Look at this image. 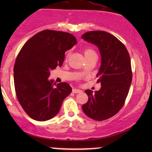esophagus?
Returning <instances> with one entry per match:
<instances>
[{"label":"esophagus","instance_id":"1","mask_svg":"<svg viewBox=\"0 0 152 152\" xmlns=\"http://www.w3.org/2000/svg\"><path fill=\"white\" fill-rule=\"evenodd\" d=\"M72 92L74 94H78V93H81V92H82V91L80 89H78V88H74V89L72 90Z\"/></svg>","mask_w":152,"mask_h":152}]
</instances>
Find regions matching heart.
Here are the masks:
<instances>
[{
    "label": "heart",
    "instance_id": "obj_1",
    "mask_svg": "<svg viewBox=\"0 0 152 152\" xmlns=\"http://www.w3.org/2000/svg\"><path fill=\"white\" fill-rule=\"evenodd\" d=\"M83 52H84V55H85V56H86V58H88V57H89L92 55H94V54H96V52L91 48H85L84 51ZM69 55H70V53L69 52V53H67V55H66V58H68V57L69 56Z\"/></svg>",
    "mask_w": 152,
    "mask_h": 152
}]
</instances>
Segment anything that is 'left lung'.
<instances>
[{
    "instance_id": "left-lung-1",
    "label": "left lung",
    "mask_w": 152,
    "mask_h": 152,
    "mask_svg": "<svg viewBox=\"0 0 152 152\" xmlns=\"http://www.w3.org/2000/svg\"><path fill=\"white\" fill-rule=\"evenodd\" d=\"M81 38L98 46L102 57L96 75L102 87L95 92L85 91L88 100L82 109L89 118L103 121L117 114L124 105L132 80L129 54L123 43L106 31H89Z\"/></svg>"
}]
</instances>
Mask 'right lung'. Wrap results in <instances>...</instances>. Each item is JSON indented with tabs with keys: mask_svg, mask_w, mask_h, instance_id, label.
I'll return each mask as SVG.
<instances>
[{
	"mask_svg": "<svg viewBox=\"0 0 152 152\" xmlns=\"http://www.w3.org/2000/svg\"><path fill=\"white\" fill-rule=\"evenodd\" d=\"M76 43L69 33L43 30L28 40L18 53L13 69L15 94L33 119L43 121L54 117L71 94L70 85H56L48 76L50 71L62 66L65 52Z\"/></svg>",
	"mask_w": 152,
	"mask_h": 152,
	"instance_id": "obj_1",
	"label": "right lung"
}]
</instances>
